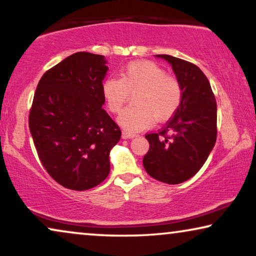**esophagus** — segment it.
<instances>
[{"mask_svg":"<svg viewBox=\"0 0 256 256\" xmlns=\"http://www.w3.org/2000/svg\"><path fill=\"white\" fill-rule=\"evenodd\" d=\"M122 136H123L124 139H128V138H133V136H136V133H132V132L123 131V133H122Z\"/></svg>","mask_w":256,"mask_h":256,"instance_id":"34e87169","label":"esophagus"}]
</instances>
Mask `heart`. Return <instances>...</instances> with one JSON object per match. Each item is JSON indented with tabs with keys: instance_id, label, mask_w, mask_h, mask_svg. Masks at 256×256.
<instances>
[{
	"instance_id": "heart-1",
	"label": "heart",
	"mask_w": 256,
	"mask_h": 256,
	"mask_svg": "<svg viewBox=\"0 0 256 256\" xmlns=\"http://www.w3.org/2000/svg\"><path fill=\"white\" fill-rule=\"evenodd\" d=\"M133 96V106L118 117V123L128 132L150 128L156 120H169L182 101V86L174 76L152 60H136L120 72V79L108 78L102 82V95L106 108L118 114Z\"/></svg>"
}]
</instances>
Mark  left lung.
Masks as SVG:
<instances>
[{
    "instance_id": "8db88e82",
    "label": "left lung",
    "mask_w": 256,
    "mask_h": 256,
    "mask_svg": "<svg viewBox=\"0 0 256 256\" xmlns=\"http://www.w3.org/2000/svg\"><path fill=\"white\" fill-rule=\"evenodd\" d=\"M156 56L171 64L184 94L166 126L146 134L150 150L142 163L156 180L180 184L201 169L216 142V100L207 77L196 64L170 55Z\"/></svg>"
}]
</instances>
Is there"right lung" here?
<instances>
[{"label":"right lung","mask_w":256,"mask_h":256,"mask_svg":"<svg viewBox=\"0 0 256 256\" xmlns=\"http://www.w3.org/2000/svg\"><path fill=\"white\" fill-rule=\"evenodd\" d=\"M102 55L79 52L41 77L28 126L41 164L68 190L93 188L110 171L109 152L122 131L106 110Z\"/></svg>","instance_id":"add662e5"}]
</instances>
